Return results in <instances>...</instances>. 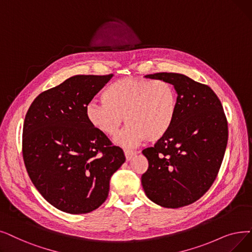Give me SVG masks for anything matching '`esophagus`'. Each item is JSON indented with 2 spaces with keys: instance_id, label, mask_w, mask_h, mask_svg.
Here are the masks:
<instances>
[{
  "instance_id": "obj_1",
  "label": "esophagus",
  "mask_w": 252,
  "mask_h": 252,
  "mask_svg": "<svg viewBox=\"0 0 252 252\" xmlns=\"http://www.w3.org/2000/svg\"><path fill=\"white\" fill-rule=\"evenodd\" d=\"M125 156H126V160H130L136 156V151L129 150V149H125Z\"/></svg>"
}]
</instances>
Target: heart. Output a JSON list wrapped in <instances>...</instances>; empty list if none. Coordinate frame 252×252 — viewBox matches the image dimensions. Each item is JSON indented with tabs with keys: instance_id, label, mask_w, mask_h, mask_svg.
I'll list each match as a JSON object with an SVG mask.
<instances>
[{
	"instance_id": "1",
	"label": "heart",
	"mask_w": 252,
	"mask_h": 252,
	"mask_svg": "<svg viewBox=\"0 0 252 252\" xmlns=\"http://www.w3.org/2000/svg\"><path fill=\"white\" fill-rule=\"evenodd\" d=\"M177 112V93L163 80L125 77L109 84L103 103L92 102L85 108L90 125L105 136H114L124 122L128 124L115 138V143L133 147L146 139L165 136Z\"/></svg>"
}]
</instances>
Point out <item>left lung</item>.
I'll return each instance as SVG.
<instances>
[{
  "instance_id": "obj_1",
  "label": "left lung",
  "mask_w": 252,
  "mask_h": 252,
  "mask_svg": "<svg viewBox=\"0 0 252 252\" xmlns=\"http://www.w3.org/2000/svg\"><path fill=\"white\" fill-rule=\"evenodd\" d=\"M145 77L167 81L177 92V112L168 133L142 153L148 169L142 187L148 198L165 208L192 204L211 188L227 144L222 105L206 84L178 73Z\"/></svg>"
}]
</instances>
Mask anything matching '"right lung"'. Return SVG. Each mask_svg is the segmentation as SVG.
I'll return each instance as SVG.
<instances>
[{"label":"right lung","instance_id":"add662e5","mask_svg":"<svg viewBox=\"0 0 252 252\" xmlns=\"http://www.w3.org/2000/svg\"><path fill=\"white\" fill-rule=\"evenodd\" d=\"M113 74L76 75L40 94L23 130L29 176L49 204L71 214L89 213L107 199L124 150L95 130L85 108Z\"/></svg>","mask_w":252,"mask_h":252}]
</instances>
